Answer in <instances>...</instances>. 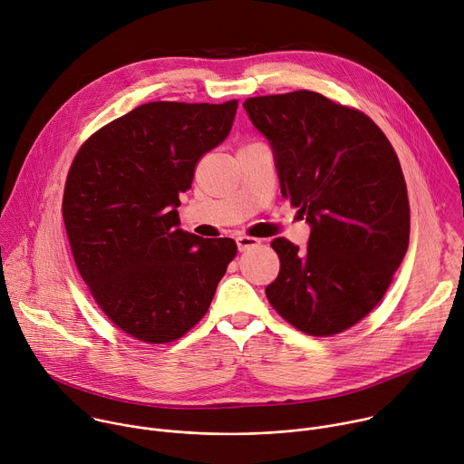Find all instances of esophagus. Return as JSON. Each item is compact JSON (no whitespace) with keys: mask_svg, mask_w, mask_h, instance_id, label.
I'll return each mask as SVG.
<instances>
[{"mask_svg":"<svg viewBox=\"0 0 464 464\" xmlns=\"http://www.w3.org/2000/svg\"><path fill=\"white\" fill-rule=\"evenodd\" d=\"M258 244H260V240H258V238H253V237H246V235H242V237H238V238H237V246H238V249H240V251H246V249L255 247V246H258Z\"/></svg>","mask_w":464,"mask_h":464,"instance_id":"obj_1","label":"esophagus"}]
</instances>
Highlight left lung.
I'll return each instance as SVG.
<instances>
[{"mask_svg": "<svg viewBox=\"0 0 464 464\" xmlns=\"http://www.w3.org/2000/svg\"><path fill=\"white\" fill-rule=\"evenodd\" d=\"M244 108L272 143L281 194L312 227L303 251L272 242L281 272L266 297L301 333L340 334L382 301L408 251L399 156L369 115L315 92L249 97Z\"/></svg>", "mask_w": 464, "mask_h": 464, "instance_id": "obj_1", "label": "left lung"}]
</instances>
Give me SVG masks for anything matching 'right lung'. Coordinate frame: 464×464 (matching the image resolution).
<instances>
[{"mask_svg":"<svg viewBox=\"0 0 464 464\" xmlns=\"http://www.w3.org/2000/svg\"><path fill=\"white\" fill-rule=\"evenodd\" d=\"M237 108L235 99L141 104L92 134L65 178L77 270L108 319L143 343H170L198 324L237 255L233 238L178 229L176 209Z\"/></svg>","mask_w":464,"mask_h":464,"instance_id":"add662e5","label":"right lung"}]
</instances>
